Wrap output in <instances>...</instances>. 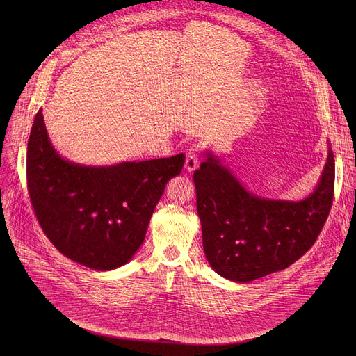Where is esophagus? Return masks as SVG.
Returning <instances> with one entry per match:
<instances>
[{
    "mask_svg": "<svg viewBox=\"0 0 356 356\" xmlns=\"http://www.w3.org/2000/svg\"><path fill=\"white\" fill-rule=\"evenodd\" d=\"M199 149L196 147H191L188 152H186V163H184V167L186 170L189 172H193L195 168H197L199 165Z\"/></svg>",
    "mask_w": 356,
    "mask_h": 356,
    "instance_id": "34e87169",
    "label": "esophagus"
}]
</instances>
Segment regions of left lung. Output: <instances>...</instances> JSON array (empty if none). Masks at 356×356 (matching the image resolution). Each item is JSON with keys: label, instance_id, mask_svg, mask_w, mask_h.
<instances>
[{"label": "left lung", "instance_id": "left-lung-1", "mask_svg": "<svg viewBox=\"0 0 356 356\" xmlns=\"http://www.w3.org/2000/svg\"><path fill=\"white\" fill-rule=\"evenodd\" d=\"M193 180L209 264L222 277L248 283L290 267L313 247L333 203L334 159L329 149L319 186L300 202L251 195L211 153Z\"/></svg>", "mask_w": 356, "mask_h": 356}]
</instances>
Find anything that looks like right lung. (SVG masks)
Wrapping results in <instances>:
<instances>
[{"label": "right lung", "mask_w": 356, "mask_h": 356, "mask_svg": "<svg viewBox=\"0 0 356 356\" xmlns=\"http://www.w3.org/2000/svg\"><path fill=\"white\" fill-rule=\"evenodd\" d=\"M184 154L111 167L69 163L54 152L37 112L27 145V189L34 215L56 250L106 271L133 258L167 181Z\"/></svg>", "instance_id": "1"}]
</instances>
